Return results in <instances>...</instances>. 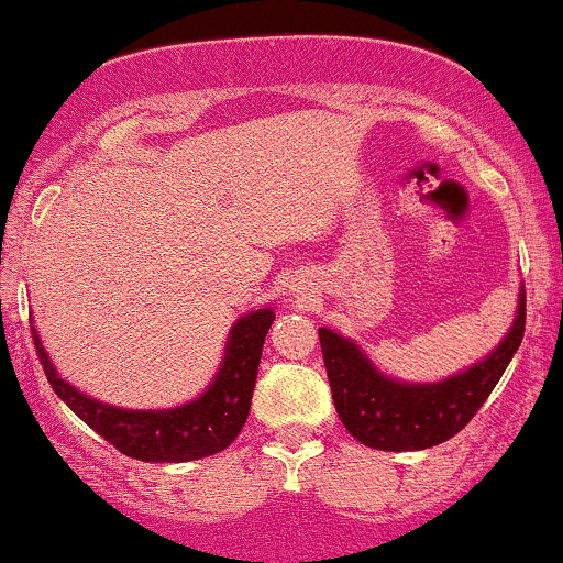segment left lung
Listing matches in <instances>:
<instances>
[{
    "mask_svg": "<svg viewBox=\"0 0 563 563\" xmlns=\"http://www.w3.org/2000/svg\"><path fill=\"white\" fill-rule=\"evenodd\" d=\"M522 333L526 287L510 330L487 356L441 382H402L376 368L356 341L318 330L338 418L358 443L379 451H422L456 435L495 389Z\"/></svg>",
    "mask_w": 563,
    "mask_h": 563,
    "instance_id": "obj_1",
    "label": "left lung"
}]
</instances>
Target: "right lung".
Instances as JSON below:
<instances>
[{
  "mask_svg": "<svg viewBox=\"0 0 563 563\" xmlns=\"http://www.w3.org/2000/svg\"><path fill=\"white\" fill-rule=\"evenodd\" d=\"M274 322L272 307H261L241 314L228 333L225 353L214 372L210 387L189 402L161 410H128L84 395L60 379L41 335L33 325L37 356L51 387L87 426L112 443L114 449L137 461L153 464H181L220 453L235 441L251 412V397L256 387L261 351L268 328Z\"/></svg>",
  "mask_w": 563,
  "mask_h": 563,
  "instance_id": "1",
  "label": "right lung"
}]
</instances>
